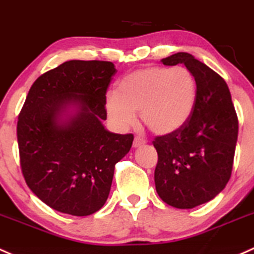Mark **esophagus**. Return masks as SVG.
Segmentation results:
<instances>
[{
    "label": "esophagus",
    "mask_w": 254,
    "mask_h": 254,
    "mask_svg": "<svg viewBox=\"0 0 254 254\" xmlns=\"http://www.w3.org/2000/svg\"><path fill=\"white\" fill-rule=\"evenodd\" d=\"M145 143H146V141L143 140V138L136 136V137L134 138V142H132V146H134V147L136 148V147H140V146H143Z\"/></svg>",
    "instance_id": "34e87169"
}]
</instances>
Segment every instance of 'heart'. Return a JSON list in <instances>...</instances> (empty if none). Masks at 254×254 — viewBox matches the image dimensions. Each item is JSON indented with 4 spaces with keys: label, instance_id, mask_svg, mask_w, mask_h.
Instances as JSON below:
<instances>
[{
    "label": "heart",
    "instance_id": "b5f03b06",
    "mask_svg": "<svg viewBox=\"0 0 254 254\" xmlns=\"http://www.w3.org/2000/svg\"><path fill=\"white\" fill-rule=\"evenodd\" d=\"M197 97V82L186 66H147L120 79L116 91L106 96L109 119L120 129L141 122L158 135L180 129L191 117Z\"/></svg>",
    "mask_w": 254,
    "mask_h": 254
}]
</instances>
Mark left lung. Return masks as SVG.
Returning <instances> with one entry per match:
<instances>
[{
  "instance_id": "8db88e82",
  "label": "left lung",
  "mask_w": 254,
  "mask_h": 254,
  "mask_svg": "<svg viewBox=\"0 0 254 254\" xmlns=\"http://www.w3.org/2000/svg\"><path fill=\"white\" fill-rule=\"evenodd\" d=\"M184 64L197 82L196 105L188 122L174 132L157 136L154 183L162 201L191 209L224 190L233 172L239 120L225 80L186 52L162 60Z\"/></svg>"
}]
</instances>
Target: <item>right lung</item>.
Segmentation results:
<instances>
[{"instance_id": "right-lung-1", "label": "right lung", "mask_w": 254, "mask_h": 254, "mask_svg": "<svg viewBox=\"0 0 254 254\" xmlns=\"http://www.w3.org/2000/svg\"><path fill=\"white\" fill-rule=\"evenodd\" d=\"M117 69L106 61H68L39 76L17 124L21 173L52 209L85 217L100 210L114 168L134 135L105 129L106 93Z\"/></svg>"}]
</instances>
